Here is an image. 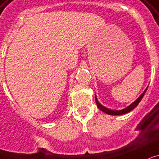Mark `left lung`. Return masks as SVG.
I'll use <instances>...</instances> for the list:
<instances>
[{"mask_svg":"<svg viewBox=\"0 0 159 159\" xmlns=\"http://www.w3.org/2000/svg\"><path fill=\"white\" fill-rule=\"evenodd\" d=\"M146 91H147V89L143 91V93L134 102V103H132V104H130L129 106H128L127 108H125V109H121V110H112V109H108V108H106V107L103 106L102 104H99V102L98 101L96 96H95V101H96L97 106H98V108H99L101 111L104 112V113H106V114H110V115H121V114H127V113H129V112H130L131 110H133V109H134L135 107L139 104V102L141 101V99H143V95H144L145 93H146Z\"/></svg>","mask_w":159,"mask_h":159,"instance_id":"left-lung-1","label":"left lung"}]
</instances>
